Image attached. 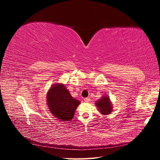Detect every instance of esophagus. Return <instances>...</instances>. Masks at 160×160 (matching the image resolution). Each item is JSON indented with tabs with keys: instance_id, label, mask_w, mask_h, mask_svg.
<instances>
[{
	"instance_id": "obj_1",
	"label": "esophagus",
	"mask_w": 160,
	"mask_h": 160,
	"mask_svg": "<svg viewBox=\"0 0 160 160\" xmlns=\"http://www.w3.org/2000/svg\"><path fill=\"white\" fill-rule=\"evenodd\" d=\"M90 98H85L84 99V101H85V102H86V103H89V101H90Z\"/></svg>"
}]
</instances>
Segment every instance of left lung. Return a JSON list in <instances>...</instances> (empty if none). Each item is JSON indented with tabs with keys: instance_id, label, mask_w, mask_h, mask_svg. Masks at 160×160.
<instances>
[{
	"instance_id": "1",
	"label": "left lung",
	"mask_w": 160,
	"mask_h": 160,
	"mask_svg": "<svg viewBox=\"0 0 160 160\" xmlns=\"http://www.w3.org/2000/svg\"><path fill=\"white\" fill-rule=\"evenodd\" d=\"M96 106L99 109L100 112L102 114H109L112 111V106L109 101V97H103L100 100L96 103Z\"/></svg>"
}]
</instances>
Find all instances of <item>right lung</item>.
Returning <instances> with one entry per match:
<instances>
[{"label":"right lung","mask_w":160,"mask_h":160,"mask_svg":"<svg viewBox=\"0 0 160 160\" xmlns=\"http://www.w3.org/2000/svg\"><path fill=\"white\" fill-rule=\"evenodd\" d=\"M79 103L62 84L53 85L48 91L47 104L51 113L62 121H69L73 118Z\"/></svg>","instance_id":"1"}]
</instances>
